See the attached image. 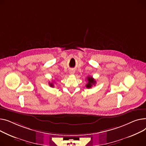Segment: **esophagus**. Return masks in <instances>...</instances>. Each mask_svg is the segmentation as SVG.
Listing matches in <instances>:
<instances>
[{
  "mask_svg": "<svg viewBox=\"0 0 146 146\" xmlns=\"http://www.w3.org/2000/svg\"><path fill=\"white\" fill-rule=\"evenodd\" d=\"M70 72V74H74V73H75V71H74V70H71Z\"/></svg>",
  "mask_w": 146,
  "mask_h": 146,
  "instance_id": "1",
  "label": "esophagus"
}]
</instances>
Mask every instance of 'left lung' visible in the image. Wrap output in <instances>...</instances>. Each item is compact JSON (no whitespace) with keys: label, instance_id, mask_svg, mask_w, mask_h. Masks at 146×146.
I'll return each instance as SVG.
<instances>
[{"label":"left lung","instance_id":"left-lung-1","mask_svg":"<svg viewBox=\"0 0 146 146\" xmlns=\"http://www.w3.org/2000/svg\"><path fill=\"white\" fill-rule=\"evenodd\" d=\"M87 80H88V83L86 84V87L87 88H91L92 85H94L96 83V80H94L92 76H88Z\"/></svg>","mask_w":146,"mask_h":146}]
</instances>
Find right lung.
I'll use <instances>...</instances> for the list:
<instances>
[{
	"mask_svg": "<svg viewBox=\"0 0 146 146\" xmlns=\"http://www.w3.org/2000/svg\"><path fill=\"white\" fill-rule=\"evenodd\" d=\"M49 86L50 87H54V84H53V83H52V82H49Z\"/></svg>",
	"mask_w": 146,
	"mask_h": 146,
	"instance_id": "add662e5",
	"label": "right lung"
}]
</instances>
